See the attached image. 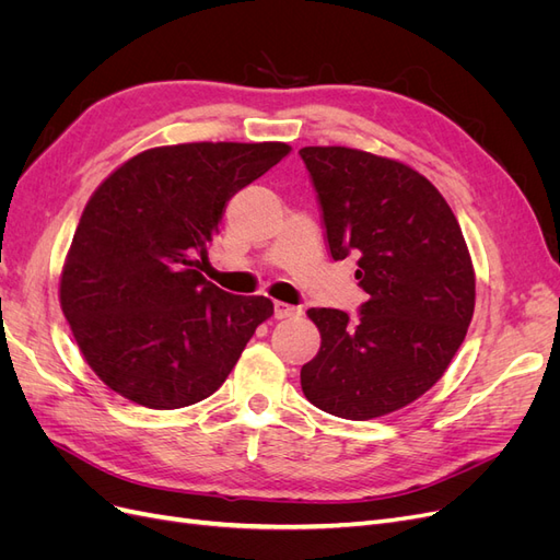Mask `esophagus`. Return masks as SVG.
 Segmentation results:
<instances>
[{"instance_id":"esophagus-1","label":"esophagus","mask_w":560,"mask_h":560,"mask_svg":"<svg viewBox=\"0 0 560 560\" xmlns=\"http://www.w3.org/2000/svg\"><path fill=\"white\" fill-rule=\"evenodd\" d=\"M273 313H276V319H287V317H296L301 313V308L290 306V303H284V301H276Z\"/></svg>"}]
</instances>
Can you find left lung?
Instances as JSON below:
<instances>
[{
	"mask_svg": "<svg viewBox=\"0 0 560 560\" xmlns=\"http://www.w3.org/2000/svg\"><path fill=\"white\" fill-rule=\"evenodd\" d=\"M331 257H358L369 299L358 319L311 308L319 350L301 366L306 399L338 418L404 409L444 376L463 346L477 278L460 224L411 165L350 147H303Z\"/></svg>",
	"mask_w": 560,
	"mask_h": 560,
	"instance_id": "left-lung-1",
	"label": "left lung"
}]
</instances>
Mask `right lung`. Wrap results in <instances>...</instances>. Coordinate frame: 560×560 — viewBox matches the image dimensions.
Wrapping results in <instances>:
<instances>
[{
    "label": "right lung",
    "mask_w": 560,
    "mask_h": 560,
    "mask_svg": "<svg viewBox=\"0 0 560 560\" xmlns=\"http://www.w3.org/2000/svg\"><path fill=\"white\" fill-rule=\"evenodd\" d=\"M284 142H189L140 151L97 186L60 273L83 360L147 409L210 397L273 315L200 276L231 196L280 163Z\"/></svg>",
    "instance_id": "add662e5"
}]
</instances>
